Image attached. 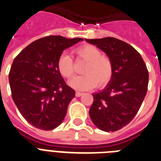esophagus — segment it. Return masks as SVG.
<instances>
[{
	"instance_id": "esophagus-1",
	"label": "esophagus",
	"mask_w": 161,
	"mask_h": 161,
	"mask_svg": "<svg viewBox=\"0 0 161 161\" xmlns=\"http://www.w3.org/2000/svg\"><path fill=\"white\" fill-rule=\"evenodd\" d=\"M83 92H76V93H75V95H76V97H81V96L83 95Z\"/></svg>"
}]
</instances>
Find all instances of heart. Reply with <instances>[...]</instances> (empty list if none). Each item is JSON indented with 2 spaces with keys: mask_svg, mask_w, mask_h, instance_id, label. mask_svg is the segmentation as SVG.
Returning <instances> with one entry per match:
<instances>
[{
  "mask_svg": "<svg viewBox=\"0 0 161 161\" xmlns=\"http://www.w3.org/2000/svg\"><path fill=\"white\" fill-rule=\"evenodd\" d=\"M78 58L87 61L83 69V75L76 76L69 80V84L74 88L86 91L97 84L103 87L112 78L113 66L111 60L106 55H101L98 48L92 45H83L75 50ZM58 69L64 78H69L74 73V61L69 54L63 53L58 60Z\"/></svg>",
  "mask_w": 161,
  "mask_h": 161,
  "instance_id": "heart-1",
  "label": "heart"
}]
</instances>
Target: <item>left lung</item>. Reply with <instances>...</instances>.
Segmentation results:
<instances>
[{
    "label": "left lung",
    "instance_id": "left-lung-1",
    "mask_svg": "<svg viewBox=\"0 0 161 161\" xmlns=\"http://www.w3.org/2000/svg\"><path fill=\"white\" fill-rule=\"evenodd\" d=\"M85 41L104 51L113 66L106 87L92 94L90 118L101 130H119L134 118L147 94L149 74L145 62L132 46L114 37Z\"/></svg>",
    "mask_w": 161,
    "mask_h": 161
}]
</instances>
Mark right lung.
<instances>
[{"mask_svg":"<svg viewBox=\"0 0 161 161\" xmlns=\"http://www.w3.org/2000/svg\"><path fill=\"white\" fill-rule=\"evenodd\" d=\"M83 40L42 37L14 58L9 74L12 98L20 114L35 128L51 130L63 122L75 91L62 78L58 60L64 50Z\"/></svg>","mask_w":161,"mask_h":161,"instance_id":"right-lung-1","label":"right lung"}]
</instances>
